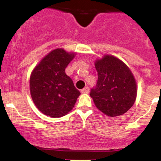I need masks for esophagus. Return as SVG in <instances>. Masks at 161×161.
Returning a JSON list of instances; mask_svg holds the SVG:
<instances>
[{
    "mask_svg": "<svg viewBox=\"0 0 161 161\" xmlns=\"http://www.w3.org/2000/svg\"><path fill=\"white\" fill-rule=\"evenodd\" d=\"M88 91H89V89H88V87H85L84 88H82V89L81 90V92H82V94H87V93H88Z\"/></svg>",
    "mask_w": 161,
    "mask_h": 161,
    "instance_id": "esophagus-1",
    "label": "esophagus"
}]
</instances>
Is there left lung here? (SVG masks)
Wrapping results in <instances>:
<instances>
[{"mask_svg": "<svg viewBox=\"0 0 161 161\" xmlns=\"http://www.w3.org/2000/svg\"><path fill=\"white\" fill-rule=\"evenodd\" d=\"M97 82L90 96L99 110L109 116L123 115L132 107L137 86L132 72L119 59L105 55L95 61Z\"/></svg>", "mask_w": 161, "mask_h": 161, "instance_id": "8db88e82", "label": "left lung"}]
</instances>
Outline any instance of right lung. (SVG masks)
Returning <instances> with one entry per match:
<instances>
[{
    "mask_svg": "<svg viewBox=\"0 0 161 161\" xmlns=\"http://www.w3.org/2000/svg\"><path fill=\"white\" fill-rule=\"evenodd\" d=\"M74 57V53L55 49L46 55L31 73V96L36 108L45 115L53 118L65 116L80 95L65 73Z\"/></svg>",
    "mask_w": 161,
    "mask_h": 161,
    "instance_id": "right-lung-1",
    "label": "right lung"
}]
</instances>
